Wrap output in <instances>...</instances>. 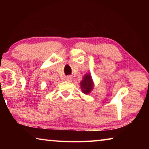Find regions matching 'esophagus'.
Returning <instances> with one entry per match:
<instances>
[{
    "label": "esophagus",
    "mask_w": 149,
    "mask_h": 149,
    "mask_svg": "<svg viewBox=\"0 0 149 149\" xmlns=\"http://www.w3.org/2000/svg\"><path fill=\"white\" fill-rule=\"evenodd\" d=\"M65 79H66V80L68 81L71 82L72 81V76H70V75H69V76L66 77V78H65Z\"/></svg>",
    "instance_id": "esophagus-1"
}]
</instances>
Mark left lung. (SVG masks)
<instances>
[{
	"label": "left lung",
	"instance_id": "8db88e82",
	"mask_svg": "<svg viewBox=\"0 0 149 149\" xmlns=\"http://www.w3.org/2000/svg\"><path fill=\"white\" fill-rule=\"evenodd\" d=\"M81 89L82 93L85 95L90 94L94 88L95 84L93 82V78L91 74H85L81 81L80 82Z\"/></svg>",
	"mask_w": 149,
	"mask_h": 149
}]
</instances>
